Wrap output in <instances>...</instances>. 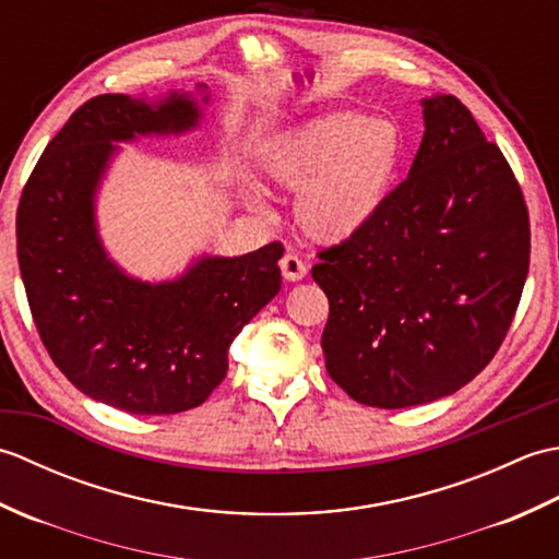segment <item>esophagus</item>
Segmentation results:
<instances>
[{
	"mask_svg": "<svg viewBox=\"0 0 559 559\" xmlns=\"http://www.w3.org/2000/svg\"><path fill=\"white\" fill-rule=\"evenodd\" d=\"M281 271H283V278H286V281H302L307 276L305 261L293 252H288L286 257L281 259Z\"/></svg>",
	"mask_w": 559,
	"mask_h": 559,
	"instance_id": "34e87169",
	"label": "esophagus"
}]
</instances>
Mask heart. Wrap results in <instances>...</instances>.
<instances>
[{
  "label": "heart",
  "mask_w": 559,
  "mask_h": 559,
  "mask_svg": "<svg viewBox=\"0 0 559 559\" xmlns=\"http://www.w3.org/2000/svg\"><path fill=\"white\" fill-rule=\"evenodd\" d=\"M399 163V129L355 112L293 127L259 153V173L269 182L298 187L295 221L319 242L360 233L384 206Z\"/></svg>",
  "instance_id": "b5f03b06"
}]
</instances>
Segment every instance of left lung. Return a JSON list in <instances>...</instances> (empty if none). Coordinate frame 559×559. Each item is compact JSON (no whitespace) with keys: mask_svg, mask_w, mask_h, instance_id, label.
<instances>
[{"mask_svg":"<svg viewBox=\"0 0 559 559\" xmlns=\"http://www.w3.org/2000/svg\"><path fill=\"white\" fill-rule=\"evenodd\" d=\"M411 173L377 216L319 252L326 372L350 399L408 408L454 394L502 346L531 259L528 209L454 96L423 100Z\"/></svg>","mask_w":559,"mask_h":559,"instance_id":"obj_1","label":"left lung"}]
</instances>
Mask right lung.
Here are the masks:
<instances>
[{
  "label": "right lung",
  "instance_id": "right-lung-1",
  "mask_svg": "<svg viewBox=\"0 0 559 559\" xmlns=\"http://www.w3.org/2000/svg\"><path fill=\"white\" fill-rule=\"evenodd\" d=\"M197 122L199 105L185 93L158 105L124 93L91 98L43 151L16 211L19 269L43 346L79 391L132 415L201 406L228 372L235 336L281 290V242L204 257L168 283L129 278L105 254L93 197L112 141Z\"/></svg>",
  "mask_w": 559,
  "mask_h": 559
}]
</instances>
